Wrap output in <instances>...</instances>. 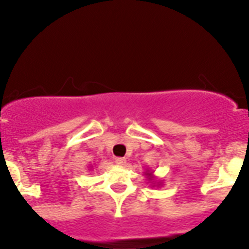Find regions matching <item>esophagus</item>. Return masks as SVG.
Here are the masks:
<instances>
[{"label":"esophagus","instance_id":"esophagus-1","mask_svg":"<svg viewBox=\"0 0 249 249\" xmlns=\"http://www.w3.org/2000/svg\"><path fill=\"white\" fill-rule=\"evenodd\" d=\"M114 162L118 164V166H124L126 164V158H123V157H117L116 160H114Z\"/></svg>","mask_w":249,"mask_h":249}]
</instances>
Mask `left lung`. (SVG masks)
Here are the masks:
<instances>
[{
    "label": "left lung",
    "instance_id": "8db88e82",
    "mask_svg": "<svg viewBox=\"0 0 249 249\" xmlns=\"http://www.w3.org/2000/svg\"><path fill=\"white\" fill-rule=\"evenodd\" d=\"M144 175H146V177L148 178V181L151 182V183L153 184V186H156V184H157V186H162V182H160V181H155L156 177H153V172H149V169H147L146 172H144Z\"/></svg>",
    "mask_w": 249,
    "mask_h": 249
}]
</instances>
